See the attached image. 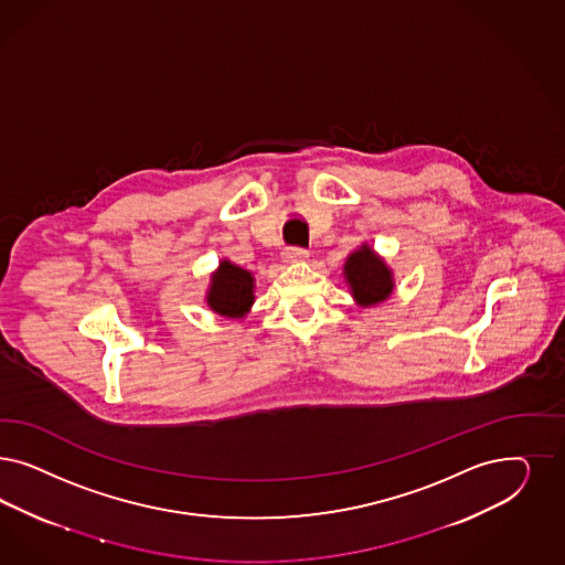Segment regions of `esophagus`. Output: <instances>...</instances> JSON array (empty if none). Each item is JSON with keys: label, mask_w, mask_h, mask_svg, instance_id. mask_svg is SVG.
Instances as JSON below:
<instances>
[{"label": "esophagus", "mask_w": 565, "mask_h": 565, "mask_svg": "<svg viewBox=\"0 0 565 565\" xmlns=\"http://www.w3.org/2000/svg\"><path fill=\"white\" fill-rule=\"evenodd\" d=\"M310 257V254L306 252V249H299V247H287L285 252H282V259L287 262V264H297V262H306Z\"/></svg>", "instance_id": "esophagus-1"}]
</instances>
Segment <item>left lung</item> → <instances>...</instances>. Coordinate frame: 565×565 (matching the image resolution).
<instances>
[{
  "instance_id": "1",
  "label": "left lung",
  "mask_w": 565,
  "mask_h": 565,
  "mask_svg": "<svg viewBox=\"0 0 565 565\" xmlns=\"http://www.w3.org/2000/svg\"><path fill=\"white\" fill-rule=\"evenodd\" d=\"M343 276L351 297L362 308H374L395 291V274L367 243L347 255Z\"/></svg>"
}]
</instances>
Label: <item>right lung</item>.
Here are the masks:
<instances>
[{"mask_svg": "<svg viewBox=\"0 0 565 565\" xmlns=\"http://www.w3.org/2000/svg\"><path fill=\"white\" fill-rule=\"evenodd\" d=\"M255 301L254 273L233 264L231 259H220L218 268L210 276V287L205 291L207 308L222 318L243 320Z\"/></svg>", "mask_w": 565, "mask_h": 565, "instance_id": "1", "label": "right lung"}]
</instances>
